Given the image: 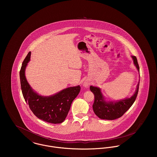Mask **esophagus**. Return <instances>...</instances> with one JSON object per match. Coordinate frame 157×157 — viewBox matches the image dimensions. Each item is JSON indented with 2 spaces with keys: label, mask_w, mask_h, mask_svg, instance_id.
<instances>
[{
  "label": "esophagus",
  "mask_w": 157,
  "mask_h": 157,
  "mask_svg": "<svg viewBox=\"0 0 157 157\" xmlns=\"http://www.w3.org/2000/svg\"><path fill=\"white\" fill-rule=\"evenodd\" d=\"M84 86H85V87H87V86H89V83L85 82V83H84Z\"/></svg>",
  "instance_id": "obj_1"
}]
</instances>
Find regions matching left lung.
I'll list each match as a JSON object with an SVG mask.
<instances>
[{
    "instance_id": "8db88e82",
    "label": "left lung",
    "mask_w": 157,
    "mask_h": 157,
    "mask_svg": "<svg viewBox=\"0 0 157 157\" xmlns=\"http://www.w3.org/2000/svg\"><path fill=\"white\" fill-rule=\"evenodd\" d=\"M132 58L134 60L135 66L140 72V67L136 57L132 56ZM139 84L140 80L134 94L132 97L115 101H106L100 88L90 86V90L94 95V102L92 105L94 112L97 117L103 120H112L121 117L134 103L138 92Z\"/></svg>"
}]
</instances>
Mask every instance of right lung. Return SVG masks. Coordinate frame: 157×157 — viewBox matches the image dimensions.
Masks as SVG:
<instances>
[{
    "instance_id": "1",
    "label": "right lung",
    "mask_w": 157,
    "mask_h": 157,
    "mask_svg": "<svg viewBox=\"0 0 157 157\" xmlns=\"http://www.w3.org/2000/svg\"><path fill=\"white\" fill-rule=\"evenodd\" d=\"M29 52L23 62L20 80L23 98L30 109L39 119L46 122L58 124L63 122L72 101L80 91V86L69 87L51 96H42L32 89L25 77V69L30 60Z\"/></svg>"
}]
</instances>
